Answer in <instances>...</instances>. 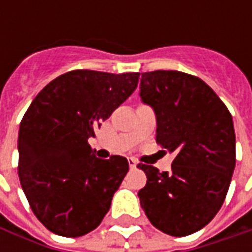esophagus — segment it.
Instances as JSON below:
<instances>
[{
	"label": "esophagus",
	"instance_id": "34e87169",
	"mask_svg": "<svg viewBox=\"0 0 252 252\" xmlns=\"http://www.w3.org/2000/svg\"><path fill=\"white\" fill-rule=\"evenodd\" d=\"M128 163H129V167H131V169H136L137 162L133 158H128Z\"/></svg>",
	"mask_w": 252,
	"mask_h": 252
}]
</instances>
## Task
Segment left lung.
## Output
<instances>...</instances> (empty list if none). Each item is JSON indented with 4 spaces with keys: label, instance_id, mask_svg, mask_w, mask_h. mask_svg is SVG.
I'll return each instance as SVG.
<instances>
[{
    "label": "left lung",
    "instance_id": "1",
    "mask_svg": "<svg viewBox=\"0 0 252 252\" xmlns=\"http://www.w3.org/2000/svg\"><path fill=\"white\" fill-rule=\"evenodd\" d=\"M140 99L157 117V142L175 153L171 171L139 164L147 184L140 204L171 236L200 231L225 200L235 169L232 116L202 79L181 71L142 72Z\"/></svg>",
    "mask_w": 252,
    "mask_h": 252
}]
</instances>
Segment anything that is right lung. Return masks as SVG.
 Here are the masks:
<instances>
[{
    "mask_svg": "<svg viewBox=\"0 0 252 252\" xmlns=\"http://www.w3.org/2000/svg\"><path fill=\"white\" fill-rule=\"evenodd\" d=\"M139 72L74 70L32 101L19 131V178L39 221L78 238L98 227L128 173L120 155L99 159L88 140L137 86Z\"/></svg>",
    "mask_w": 252,
    "mask_h": 252,
    "instance_id": "right-lung-1",
    "label": "right lung"
}]
</instances>
